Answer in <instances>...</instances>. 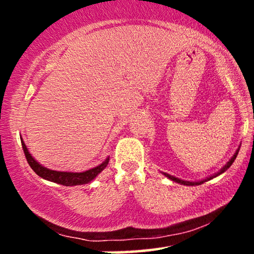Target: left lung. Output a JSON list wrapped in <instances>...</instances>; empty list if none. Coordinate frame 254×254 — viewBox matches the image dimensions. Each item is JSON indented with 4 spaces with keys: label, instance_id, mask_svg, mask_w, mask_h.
<instances>
[{
    "label": "left lung",
    "instance_id": "left-lung-1",
    "mask_svg": "<svg viewBox=\"0 0 254 254\" xmlns=\"http://www.w3.org/2000/svg\"><path fill=\"white\" fill-rule=\"evenodd\" d=\"M238 153H239V149L237 150V153H235L234 155H233L232 159L229 160V162H228V164H227L226 166H224V167L222 168V170H221L220 172H218L217 174H215L214 177H217L218 174L223 173V172L226 171L227 168H229L230 166H232L233 162H234V160L237 159V156H238ZM165 176L170 178V179H171V180H173V182H176V183H179V184H184V185H189V186H190V185H192V186H193V185H199V184H202V183H204V182H206V180H210V179H212V178H214V177H210V178H208V179H205V180H202V182H193V183H191V182H185V180H180V179H178V178H176V177H173V176H170V174H165Z\"/></svg>",
    "mask_w": 254,
    "mask_h": 254
}]
</instances>
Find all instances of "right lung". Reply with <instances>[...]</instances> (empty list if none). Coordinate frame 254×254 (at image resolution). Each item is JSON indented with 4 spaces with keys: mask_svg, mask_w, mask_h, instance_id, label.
<instances>
[{
    "mask_svg": "<svg viewBox=\"0 0 254 254\" xmlns=\"http://www.w3.org/2000/svg\"><path fill=\"white\" fill-rule=\"evenodd\" d=\"M21 144H22V149H24L26 159H27L28 165L31 166L32 170L36 172V174H38L40 178H43V179L50 180V182L61 184V185H64V186L83 185V184L92 182V180L94 179V178L97 177L107 165H109L110 159L107 157L101 165L92 168V170L82 172V173H72V172H58V171L48 170V168L43 167L42 165L38 164L36 160L31 156V154L28 153L27 148H26L24 141H21Z\"/></svg>",
    "mask_w": 254,
    "mask_h": 254,
    "instance_id": "right-lung-1",
    "label": "right lung"
}]
</instances>
